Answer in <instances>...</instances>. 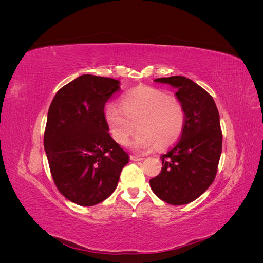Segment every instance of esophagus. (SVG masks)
Masks as SVG:
<instances>
[{
  "label": "esophagus",
  "instance_id": "esophagus-1",
  "mask_svg": "<svg viewBox=\"0 0 263 263\" xmlns=\"http://www.w3.org/2000/svg\"><path fill=\"white\" fill-rule=\"evenodd\" d=\"M130 160L132 161H141V160H144V158L137 157V156H130Z\"/></svg>",
  "mask_w": 263,
  "mask_h": 263
}]
</instances>
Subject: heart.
<instances>
[{
  "label": "heart",
  "instance_id": "b5f03b06",
  "mask_svg": "<svg viewBox=\"0 0 263 263\" xmlns=\"http://www.w3.org/2000/svg\"><path fill=\"white\" fill-rule=\"evenodd\" d=\"M110 135L117 144L125 146L135 128L132 147L148 153L177 141L184 128L185 109L182 101L151 86H139L124 95L122 106L112 104L105 110Z\"/></svg>",
  "mask_w": 263,
  "mask_h": 263
}]
</instances>
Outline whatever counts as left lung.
<instances>
[{"label":"left lung","instance_id":"obj_1","mask_svg":"<svg viewBox=\"0 0 263 263\" xmlns=\"http://www.w3.org/2000/svg\"><path fill=\"white\" fill-rule=\"evenodd\" d=\"M177 90L185 109V124L178 144L162 155L161 172L149 181L154 193L171 205L193 202L210 187L221 154L219 113L211 95L181 76L159 78Z\"/></svg>","mask_w":263,"mask_h":263}]
</instances>
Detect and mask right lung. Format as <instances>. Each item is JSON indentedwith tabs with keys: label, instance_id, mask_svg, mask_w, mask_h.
<instances>
[{
	"label": "right lung",
	"instance_id": "1",
	"mask_svg": "<svg viewBox=\"0 0 263 263\" xmlns=\"http://www.w3.org/2000/svg\"><path fill=\"white\" fill-rule=\"evenodd\" d=\"M121 91L115 79L83 74L62 86L47 115L44 147L59 192L81 206L112 194L129 157L108 134L105 103Z\"/></svg>",
	"mask_w": 263,
	"mask_h": 263
}]
</instances>
